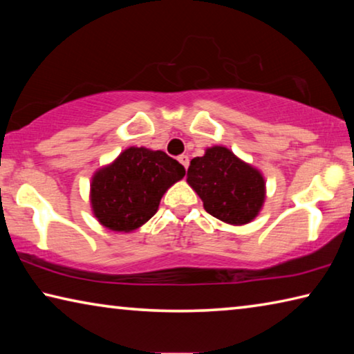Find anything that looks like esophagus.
Segmentation results:
<instances>
[{
	"instance_id": "obj_1",
	"label": "esophagus",
	"mask_w": 354,
	"mask_h": 354,
	"mask_svg": "<svg viewBox=\"0 0 354 354\" xmlns=\"http://www.w3.org/2000/svg\"><path fill=\"white\" fill-rule=\"evenodd\" d=\"M178 160H179V162H181V164H183V167H184V169H185V170H187V169H189V156H185V154H181V156H179V158H178Z\"/></svg>"
}]
</instances>
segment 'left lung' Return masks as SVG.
I'll return each instance as SVG.
<instances>
[{"instance_id": "left-lung-1", "label": "left lung", "mask_w": 354, "mask_h": 354, "mask_svg": "<svg viewBox=\"0 0 354 354\" xmlns=\"http://www.w3.org/2000/svg\"><path fill=\"white\" fill-rule=\"evenodd\" d=\"M187 183L203 200L206 212L230 225H247L266 200L262 173L226 147H211L190 160Z\"/></svg>"}]
</instances>
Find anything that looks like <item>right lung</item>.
<instances>
[{
	"label": "right lung",
	"instance_id": "right-lung-1",
	"mask_svg": "<svg viewBox=\"0 0 354 354\" xmlns=\"http://www.w3.org/2000/svg\"><path fill=\"white\" fill-rule=\"evenodd\" d=\"M184 175V167L164 151L131 147L93 175V215L111 231H134L153 217L162 195Z\"/></svg>",
	"mask_w": 354,
	"mask_h": 354
}]
</instances>
